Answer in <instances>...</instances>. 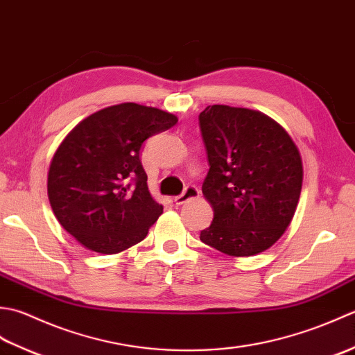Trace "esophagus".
Instances as JSON below:
<instances>
[{"label":"esophagus","mask_w":355,"mask_h":355,"mask_svg":"<svg viewBox=\"0 0 355 355\" xmlns=\"http://www.w3.org/2000/svg\"><path fill=\"white\" fill-rule=\"evenodd\" d=\"M198 195H200V191L197 189V187H195V186H187L186 189L183 191V193H180V195H177V197H173V201H175L177 206H182V205H184L186 201L197 198Z\"/></svg>","instance_id":"1"}]
</instances>
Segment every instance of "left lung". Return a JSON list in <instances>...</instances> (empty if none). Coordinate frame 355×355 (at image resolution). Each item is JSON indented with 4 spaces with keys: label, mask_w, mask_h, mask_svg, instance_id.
<instances>
[{
    "label": "left lung",
    "mask_w": 355,
    "mask_h": 355,
    "mask_svg": "<svg viewBox=\"0 0 355 355\" xmlns=\"http://www.w3.org/2000/svg\"><path fill=\"white\" fill-rule=\"evenodd\" d=\"M214 220L202 243L229 256L267 250L282 236L302 189V158L284 128L259 111L212 105L200 112Z\"/></svg>",
    "instance_id": "obj_1"
}]
</instances>
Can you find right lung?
I'll return each instance as SVG.
<instances>
[{"mask_svg":"<svg viewBox=\"0 0 355 355\" xmlns=\"http://www.w3.org/2000/svg\"><path fill=\"white\" fill-rule=\"evenodd\" d=\"M177 122L158 108L120 103L82 120L59 145L49 200L62 227L88 250L114 254L146 238L163 206L148 191L140 149Z\"/></svg>","mask_w":355,"mask_h":355,"instance_id":"right-lung-1","label":"right lung"}]
</instances>
